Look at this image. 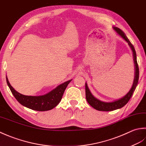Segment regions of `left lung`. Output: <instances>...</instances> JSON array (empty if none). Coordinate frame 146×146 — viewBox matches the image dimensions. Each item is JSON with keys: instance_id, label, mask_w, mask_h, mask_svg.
Listing matches in <instances>:
<instances>
[{"instance_id": "8db88e82", "label": "left lung", "mask_w": 146, "mask_h": 146, "mask_svg": "<svg viewBox=\"0 0 146 146\" xmlns=\"http://www.w3.org/2000/svg\"><path fill=\"white\" fill-rule=\"evenodd\" d=\"M114 31L117 33V35L120 36L121 38L127 42L130 48H131L133 54V62H134V66H135V76H134V79H133V82L131 89L128 93L125 95L122 98H120V99L115 100L113 102H105L101 101L100 100L97 99L95 98L89 89L87 83L86 82V100H87L88 103L90 105L94 108V109L97 110L98 111H113L115 110L120 109L122 108L126 104L129 102L130 98L132 96L133 92H134L135 88L137 86L138 81H139V66L137 64V55L136 52L134 47L132 45V44L130 43L129 40L128 39L125 34L120 29L117 27H113Z\"/></svg>"}]
</instances>
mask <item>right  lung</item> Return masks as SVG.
<instances>
[{
	"label": "right lung",
	"instance_id": "1",
	"mask_svg": "<svg viewBox=\"0 0 146 146\" xmlns=\"http://www.w3.org/2000/svg\"><path fill=\"white\" fill-rule=\"evenodd\" d=\"M72 79L58 85L49 93L40 96H26L16 91L13 88L6 76L7 85L15 98L21 105L33 110L44 111L55 108L60 102L67 86Z\"/></svg>",
	"mask_w": 146,
	"mask_h": 146
}]
</instances>
